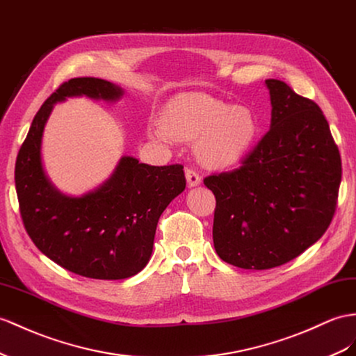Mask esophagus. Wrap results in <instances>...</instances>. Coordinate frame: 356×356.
Returning a JSON list of instances; mask_svg holds the SVG:
<instances>
[{
	"label": "esophagus",
	"mask_w": 356,
	"mask_h": 356,
	"mask_svg": "<svg viewBox=\"0 0 356 356\" xmlns=\"http://www.w3.org/2000/svg\"><path fill=\"white\" fill-rule=\"evenodd\" d=\"M185 176H186L189 186H197L202 184V176H200V172L195 168H186Z\"/></svg>",
	"instance_id": "1"
}]
</instances>
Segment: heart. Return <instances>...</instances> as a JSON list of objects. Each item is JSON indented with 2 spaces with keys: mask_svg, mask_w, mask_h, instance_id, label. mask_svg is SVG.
Here are the masks:
<instances>
[{
  "mask_svg": "<svg viewBox=\"0 0 356 356\" xmlns=\"http://www.w3.org/2000/svg\"><path fill=\"white\" fill-rule=\"evenodd\" d=\"M162 126H153L149 136L167 143L172 138L195 140L198 153L209 165L225 167L250 150L259 134V120L248 108L222 102L203 93H181L161 113Z\"/></svg>",
  "mask_w": 356,
  "mask_h": 356,
  "instance_id": "obj_1",
  "label": "heart"
}]
</instances>
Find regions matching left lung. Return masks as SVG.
I'll return each instance as SVG.
<instances>
[{"instance_id":"1","label":"left lung","mask_w":356,"mask_h":356,"mask_svg":"<svg viewBox=\"0 0 356 356\" xmlns=\"http://www.w3.org/2000/svg\"><path fill=\"white\" fill-rule=\"evenodd\" d=\"M266 86L270 129L239 168L204 179L216 198V254L256 270L284 265L322 238L341 181L340 152L322 109L280 79Z\"/></svg>"}]
</instances>
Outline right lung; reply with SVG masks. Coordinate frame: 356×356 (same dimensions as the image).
<instances>
[{
  "instance_id": "add662e5",
  "label": "right lung",
  "mask_w": 356,
  "mask_h": 356,
  "mask_svg": "<svg viewBox=\"0 0 356 356\" xmlns=\"http://www.w3.org/2000/svg\"><path fill=\"white\" fill-rule=\"evenodd\" d=\"M117 100L105 79L74 78L44 100L16 158L15 184L25 230L44 256L81 277L123 280L144 269L159 216L186 186L184 165L153 167L123 156L104 185L83 197L54 188L42 165V135L54 104L66 97Z\"/></svg>"
}]
</instances>
